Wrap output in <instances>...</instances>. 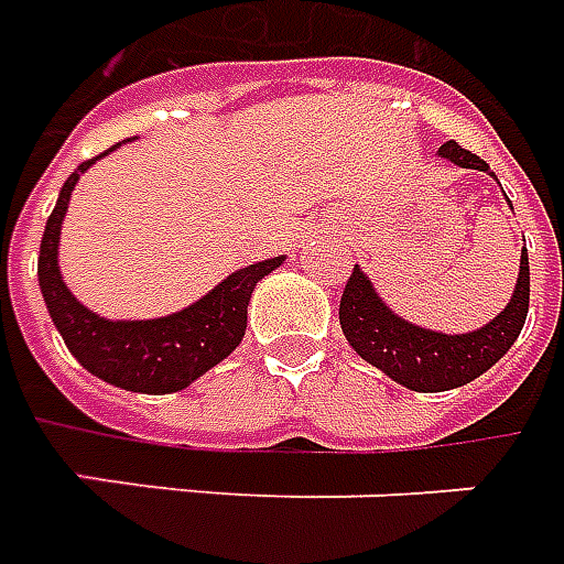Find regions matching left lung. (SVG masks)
<instances>
[{
    "instance_id": "left-lung-1",
    "label": "left lung",
    "mask_w": 564,
    "mask_h": 564,
    "mask_svg": "<svg viewBox=\"0 0 564 564\" xmlns=\"http://www.w3.org/2000/svg\"><path fill=\"white\" fill-rule=\"evenodd\" d=\"M443 160L460 169H478L490 172V166L467 148H460L455 139L437 151ZM494 175V172H490ZM529 312V256L527 247L520 252V273L511 303L499 312L490 324L446 336L434 329L416 327L404 317H398L392 308L378 297L371 279L354 267L347 279L345 294L338 303V321L341 333L357 350L359 357L380 368L383 375L413 389V392H446L458 389L478 375H485L494 362L506 357L508 347L514 345L520 329L527 324Z\"/></svg>"
}]
</instances>
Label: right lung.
I'll use <instances>...</instances> for the list:
<instances>
[{
    "label": "right lung",
    "instance_id": "right-lung-1",
    "mask_svg": "<svg viewBox=\"0 0 564 564\" xmlns=\"http://www.w3.org/2000/svg\"><path fill=\"white\" fill-rule=\"evenodd\" d=\"M95 160H86L67 177L65 186L58 189L56 207L46 219L41 256H37V282H41L46 312L65 338L67 350L95 378L145 395L181 392L243 341L249 297L258 282L285 261V256L267 258L237 270L214 291H207L205 297L175 315L154 317V321H106L70 294L58 270V235L70 205V193L79 175L88 166H95Z\"/></svg>",
    "mask_w": 564,
    "mask_h": 564
}]
</instances>
